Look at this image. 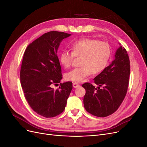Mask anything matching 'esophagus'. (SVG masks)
<instances>
[{"mask_svg":"<svg viewBox=\"0 0 147 147\" xmlns=\"http://www.w3.org/2000/svg\"><path fill=\"white\" fill-rule=\"evenodd\" d=\"M73 86H74V88H76L79 87L80 85H79V84H78V83H73Z\"/></svg>","mask_w":147,"mask_h":147,"instance_id":"34e87169","label":"esophagus"}]
</instances>
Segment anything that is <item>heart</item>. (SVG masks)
<instances>
[{
	"instance_id": "obj_1",
	"label": "heart",
	"mask_w": 147,
	"mask_h": 147,
	"mask_svg": "<svg viewBox=\"0 0 147 147\" xmlns=\"http://www.w3.org/2000/svg\"><path fill=\"white\" fill-rule=\"evenodd\" d=\"M72 52L64 50L59 56L61 65L67 68L72 64L74 56L81 57L80 67L75 68L65 74L67 80L82 82L91 74L103 71L108 65L112 54L108 43L92 38H83L74 42L70 46Z\"/></svg>"
}]
</instances>
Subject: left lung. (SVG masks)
<instances>
[{
  "mask_svg": "<svg viewBox=\"0 0 147 147\" xmlns=\"http://www.w3.org/2000/svg\"><path fill=\"white\" fill-rule=\"evenodd\" d=\"M129 75V58L125 48L120 46L115 52V59L94 78L99 86L95 88L90 83L83 84L86 90L84 109L98 117H107L116 112L126 96Z\"/></svg>",
  "mask_w": 147,
  "mask_h": 147,
  "instance_id": "8db88e82",
  "label": "left lung"
}]
</instances>
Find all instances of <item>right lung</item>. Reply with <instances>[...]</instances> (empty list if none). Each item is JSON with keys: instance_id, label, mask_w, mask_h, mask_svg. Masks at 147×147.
Wrapping results in <instances>:
<instances>
[{"instance_id": "right-lung-1", "label": "right lung", "mask_w": 147, "mask_h": 147, "mask_svg": "<svg viewBox=\"0 0 147 147\" xmlns=\"http://www.w3.org/2000/svg\"><path fill=\"white\" fill-rule=\"evenodd\" d=\"M71 34L51 31L28 45L24 53L20 80L26 99L34 112L51 118L63 112L72 90V83H60L59 90L51 88L60 82L61 67L57 52L61 42Z\"/></svg>"}]
</instances>
